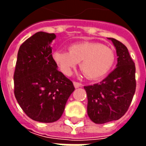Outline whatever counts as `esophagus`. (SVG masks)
Returning a JSON list of instances; mask_svg holds the SVG:
<instances>
[{"mask_svg": "<svg viewBox=\"0 0 146 146\" xmlns=\"http://www.w3.org/2000/svg\"><path fill=\"white\" fill-rule=\"evenodd\" d=\"M73 84H74V86H75V88H80V87H81L82 86V84H80V83H79V82H76V81H74L73 82Z\"/></svg>", "mask_w": 146, "mask_h": 146, "instance_id": "1", "label": "esophagus"}]
</instances>
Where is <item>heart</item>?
I'll return each instance as SVG.
<instances>
[{
    "instance_id": "heart-1",
    "label": "heart",
    "mask_w": 146,
    "mask_h": 146,
    "mask_svg": "<svg viewBox=\"0 0 146 146\" xmlns=\"http://www.w3.org/2000/svg\"><path fill=\"white\" fill-rule=\"evenodd\" d=\"M53 58L61 71L70 76L76 65L88 80H98L105 76L112 68L115 53L109 46L98 42L84 41L72 44L68 52L58 50Z\"/></svg>"
}]
</instances>
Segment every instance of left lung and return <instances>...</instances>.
<instances>
[{"label": "left lung", "instance_id": "1", "mask_svg": "<svg viewBox=\"0 0 146 146\" xmlns=\"http://www.w3.org/2000/svg\"><path fill=\"white\" fill-rule=\"evenodd\" d=\"M116 48V68L99 84L84 86L88 115L95 123L118 120L125 115L136 91V67L127 47L109 38Z\"/></svg>", "mask_w": 146, "mask_h": 146}]
</instances>
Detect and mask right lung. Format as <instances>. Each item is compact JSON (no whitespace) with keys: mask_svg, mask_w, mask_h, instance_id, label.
I'll list each match as a JSON object with an SVG mask.
<instances>
[{"mask_svg":"<svg viewBox=\"0 0 146 146\" xmlns=\"http://www.w3.org/2000/svg\"><path fill=\"white\" fill-rule=\"evenodd\" d=\"M55 37L53 33L39 31L23 43L14 74L18 103L29 118L41 123L59 119L75 90L53 58L50 43Z\"/></svg>","mask_w":146,"mask_h":146,"instance_id":"1","label":"right lung"}]
</instances>
